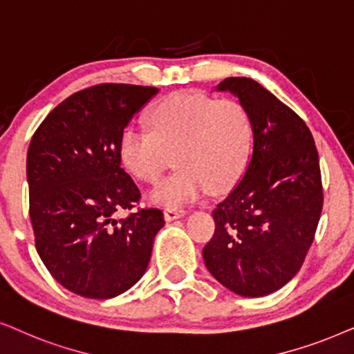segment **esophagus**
Here are the masks:
<instances>
[{
  "mask_svg": "<svg viewBox=\"0 0 354 354\" xmlns=\"http://www.w3.org/2000/svg\"><path fill=\"white\" fill-rule=\"evenodd\" d=\"M185 215H186V210L181 209V207H168V209L165 210V220H168V221L181 218V216H185Z\"/></svg>",
  "mask_w": 354,
  "mask_h": 354,
  "instance_id": "obj_1",
  "label": "esophagus"
}]
</instances>
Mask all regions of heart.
<instances>
[{
  "instance_id": "b5f03b06",
  "label": "heart",
  "mask_w": 354,
  "mask_h": 354,
  "mask_svg": "<svg viewBox=\"0 0 354 354\" xmlns=\"http://www.w3.org/2000/svg\"><path fill=\"white\" fill-rule=\"evenodd\" d=\"M149 128L128 126L120 138V157L131 174L157 183L165 169H176L152 192L158 204L194 201L210 187L233 186L246 169L252 150V118L234 98L202 92L173 93L149 111Z\"/></svg>"
}]
</instances>
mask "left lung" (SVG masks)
I'll return each mask as SVG.
<instances>
[{
	"label": "left lung",
	"mask_w": 354,
	"mask_h": 354,
	"mask_svg": "<svg viewBox=\"0 0 354 354\" xmlns=\"http://www.w3.org/2000/svg\"><path fill=\"white\" fill-rule=\"evenodd\" d=\"M216 88L248 108L254 149L241 181L212 212L215 232L202 252L221 285L257 298L288 283L314 241L324 205L319 155L306 122L259 82L228 77Z\"/></svg>",
	"instance_id": "obj_1"
}]
</instances>
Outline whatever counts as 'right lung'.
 Returning <instances> with one entry per match:
<instances>
[{
	"mask_svg": "<svg viewBox=\"0 0 354 354\" xmlns=\"http://www.w3.org/2000/svg\"><path fill=\"white\" fill-rule=\"evenodd\" d=\"M157 92L97 84L61 102L32 136L27 181L37 252L59 285L84 298L129 290L165 225L158 207H139L140 191L120 157L121 133ZM122 209L129 215L116 219Z\"/></svg>",
	"mask_w": 354,
	"mask_h": 354,
	"instance_id": "add662e5",
	"label": "right lung"
}]
</instances>
